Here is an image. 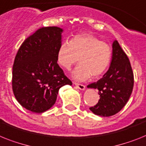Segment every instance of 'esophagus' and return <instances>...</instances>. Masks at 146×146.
Masks as SVG:
<instances>
[{
    "label": "esophagus",
    "mask_w": 146,
    "mask_h": 146,
    "mask_svg": "<svg viewBox=\"0 0 146 146\" xmlns=\"http://www.w3.org/2000/svg\"><path fill=\"white\" fill-rule=\"evenodd\" d=\"M74 84L76 86V87H78L80 90H85V89H86V86L83 85V84H77V83H74Z\"/></svg>",
    "instance_id": "esophagus-1"
}]
</instances>
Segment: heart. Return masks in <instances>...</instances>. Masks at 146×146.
<instances>
[{
    "label": "heart",
    "mask_w": 146,
    "mask_h": 146,
    "mask_svg": "<svg viewBox=\"0 0 146 146\" xmlns=\"http://www.w3.org/2000/svg\"><path fill=\"white\" fill-rule=\"evenodd\" d=\"M80 64L72 72V77L78 81L87 80L92 75L97 78L109 67L112 50L109 44L92 34H79L59 47L56 60L66 70H70L78 61Z\"/></svg>",
    "instance_id": "heart-1"
}]
</instances>
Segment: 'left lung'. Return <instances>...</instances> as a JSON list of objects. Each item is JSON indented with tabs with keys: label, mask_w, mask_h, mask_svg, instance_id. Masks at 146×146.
Segmentation results:
<instances>
[{
	"label": "left lung",
	"mask_w": 146,
	"mask_h": 146,
	"mask_svg": "<svg viewBox=\"0 0 146 146\" xmlns=\"http://www.w3.org/2000/svg\"><path fill=\"white\" fill-rule=\"evenodd\" d=\"M110 68L102 78L88 85L98 90L100 99L90 110L97 115L108 117L119 113L129 100L133 86V74L129 59L117 40L112 44Z\"/></svg>",
	"instance_id": "8db88e82"
}]
</instances>
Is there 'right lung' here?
<instances>
[{
  "label": "right lung",
  "mask_w": 146,
  "mask_h": 146,
  "mask_svg": "<svg viewBox=\"0 0 146 146\" xmlns=\"http://www.w3.org/2000/svg\"><path fill=\"white\" fill-rule=\"evenodd\" d=\"M62 32L58 27L38 29L25 39L15 56L13 93L23 108L33 113L47 111L56 102L60 88L72 85L56 60Z\"/></svg>",
  "instance_id": "right-lung-1"
}]
</instances>
